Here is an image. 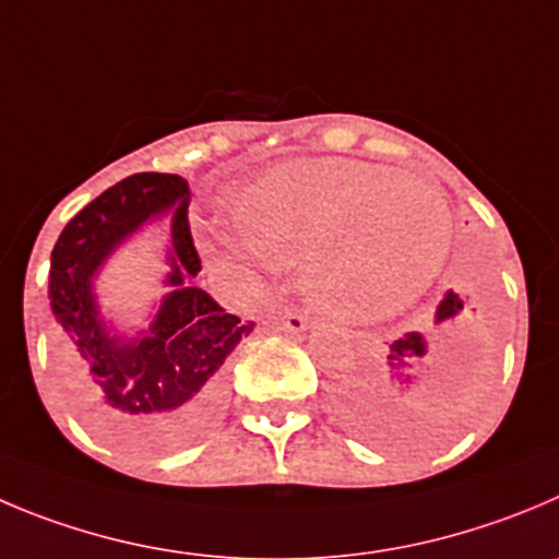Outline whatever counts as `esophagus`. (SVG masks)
I'll return each mask as SVG.
<instances>
[{
	"label": "esophagus",
	"mask_w": 559,
	"mask_h": 559,
	"mask_svg": "<svg viewBox=\"0 0 559 559\" xmlns=\"http://www.w3.org/2000/svg\"><path fill=\"white\" fill-rule=\"evenodd\" d=\"M278 325L289 333H304L309 328V317L297 309H281L278 311Z\"/></svg>",
	"instance_id": "1"
}]
</instances>
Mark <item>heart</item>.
Listing matches in <instances>:
<instances>
[{
    "label": "heart",
    "instance_id": "heart-1",
    "mask_svg": "<svg viewBox=\"0 0 559 559\" xmlns=\"http://www.w3.org/2000/svg\"><path fill=\"white\" fill-rule=\"evenodd\" d=\"M239 239L273 267H300L333 320L378 322L416 304L452 245L444 192L356 159H292L231 201Z\"/></svg>",
    "mask_w": 559,
    "mask_h": 559
}]
</instances>
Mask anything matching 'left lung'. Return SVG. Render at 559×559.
<instances>
[{"label": "left lung", "mask_w": 559, "mask_h": 559, "mask_svg": "<svg viewBox=\"0 0 559 559\" xmlns=\"http://www.w3.org/2000/svg\"><path fill=\"white\" fill-rule=\"evenodd\" d=\"M483 353L474 342L457 292L421 322L389 344L385 356L344 389L342 416L356 432L383 447L416 444L438 416L457 405L483 372Z\"/></svg>", "instance_id": "8db88e82"}]
</instances>
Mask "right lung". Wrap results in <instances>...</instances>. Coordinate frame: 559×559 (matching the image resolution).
I'll list each match as a JSON object with an SVG mask.
<instances>
[{"label": "right lung", "instance_id": "add662e5", "mask_svg": "<svg viewBox=\"0 0 559 559\" xmlns=\"http://www.w3.org/2000/svg\"><path fill=\"white\" fill-rule=\"evenodd\" d=\"M177 206L169 283L148 337L123 345L100 328L90 278L115 243L140 222ZM201 255L187 221V181L134 174L80 209L51 250L49 297L68 385L98 432L138 450H165L201 430L221 405L223 361L253 325L226 314L190 286Z\"/></svg>", "mask_w": 559, "mask_h": 559}]
</instances>
